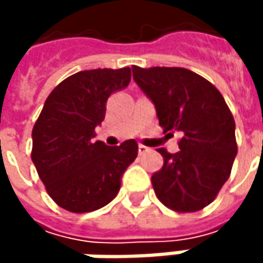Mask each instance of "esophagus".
<instances>
[{
    "mask_svg": "<svg viewBox=\"0 0 263 263\" xmlns=\"http://www.w3.org/2000/svg\"><path fill=\"white\" fill-rule=\"evenodd\" d=\"M147 151H149V147H146V146H143V144H140V146H138V154H140V155L146 154Z\"/></svg>",
    "mask_w": 263,
    "mask_h": 263,
    "instance_id": "obj_1",
    "label": "esophagus"
}]
</instances>
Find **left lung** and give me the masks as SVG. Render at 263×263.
Here are the masks:
<instances>
[{"label": "left lung", "instance_id": "8db88e82", "mask_svg": "<svg viewBox=\"0 0 263 263\" xmlns=\"http://www.w3.org/2000/svg\"><path fill=\"white\" fill-rule=\"evenodd\" d=\"M132 78L164 132L183 135L180 152L158 151L164 163L151 178L157 198L177 212L204 209L229 180L237 154L236 125L222 94L185 68L134 65Z\"/></svg>", "mask_w": 263, "mask_h": 263}]
</instances>
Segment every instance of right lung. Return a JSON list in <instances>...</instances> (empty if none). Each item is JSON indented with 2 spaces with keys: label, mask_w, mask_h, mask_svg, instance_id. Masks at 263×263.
<instances>
[{
  "label": "right lung",
  "mask_w": 263,
  "mask_h": 263,
  "mask_svg": "<svg viewBox=\"0 0 263 263\" xmlns=\"http://www.w3.org/2000/svg\"><path fill=\"white\" fill-rule=\"evenodd\" d=\"M131 82V68H96L62 80L47 97L33 126L31 161L51 199L73 213L97 210L119 193L138 144L92 141L108 97Z\"/></svg>",
  "instance_id": "right-lung-1"
}]
</instances>
